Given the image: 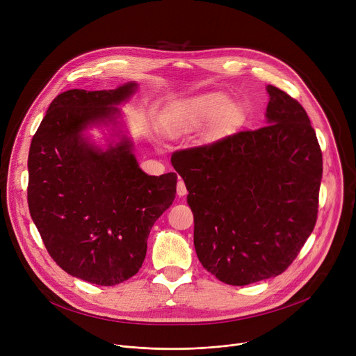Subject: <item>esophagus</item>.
Instances as JSON below:
<instances>
[{
	"label": "esophagus",
	"instance_id": "obj_1",
	"mask_svg": "<svg viewBox=\"0 0 356 356\" xmlns=\"http://www.w3.org/2000/svg\"><path fill=\"white\" fill-rule=\"evenodd\" d=\"M186 194H187V187H186L183 180H179L177 181V195L179 197H184Z\"/></svg>",
	"mask_w": 356,
	"mask_h": 356
}]
</instances>
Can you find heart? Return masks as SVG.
Returning <instances> with one entry per match:
<instances>
[{
    "instance_id": "heart-1",
    "label": "heart",
    "mask_w": 356,
    "mask_h": 356,
    "mask_svg": "<svg viewBox=\"0 0 356 356\" xmlns=\"http://www.w3.org/2000/svg\"><path fill=\"white\" fill-rule=\"evenodd\" d=\"M242 120V108L224 92H206L184 99L166 122V132L177 139L209 127V139L217 140L234 131Z\"/></svg>"
}]
</instances>
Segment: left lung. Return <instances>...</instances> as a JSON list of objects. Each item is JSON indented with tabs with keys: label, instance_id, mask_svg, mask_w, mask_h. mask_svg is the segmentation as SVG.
I'll list each match as a JSON object with an SVG mask.
<instances>
[{
	"label": "left lung",
	"instance_id": "1",
	"mask_svg": "<svg viewBox=\"0 0 356 356\" xmlns=\"http://www.w3.org/2000/svg\"><path fill=\"white\" fill-rule=\"evenodd\" d=\"M266 127L180 150L198 261L218 280L245 286L283 273L314 229L323 155L307 113L266 86Z\"/></svg>",
	"mask_w": 356,
	"mask_h": 356
}]
</instances>
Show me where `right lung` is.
Returning a JSON list of instances; mask_svg holds the SVG:
<instances>
[{"label": "right lung", "mask_w": 356, "mask_h": 356, "mask_svg": "<svg viewBox=\"0 0 356 356\" xmlns=\"http://www.w3.org/2000/svg\"><path fill=\"white\" fill-rule=\"evenodd\" d=\"M138 87L59 94L29 149V213L49 255L98 286L139 272L150 228L176 197V173L149 176L135 158L120 106ZM92 127L105 134L104 144L92 139Z\"/></svg>", "instance_id": "1"}]
</instances>
